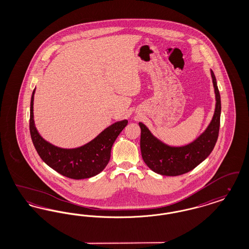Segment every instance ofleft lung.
I'll return each mask as SVG.
<instances>
[{
  "mask_svg": "<svg viewBox=\"0 0 249 249\" xmlns=\"http://www.w3.org/2000/svg\"><path fill=\"white\" fill-rule=\"evenodd\" d=\"M211 75L216 101L214 114L207 129L194 142L185 146H169L158 140L150 130L139 122L142 160L155 173L168 177L181 176L199 165L213 151L219 132L221 102L213 71Z\"/></svg>",
  "mask_w": 249,
  "mask_h": 249,
  "instance_id": "obj_1",
  "label": "left lung"
}]
</instances>
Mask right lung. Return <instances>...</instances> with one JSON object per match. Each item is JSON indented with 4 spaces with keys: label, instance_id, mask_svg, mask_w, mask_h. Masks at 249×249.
I'll return each instance as SVG.
<instances>
[{
    "label": "right lung",
    "instance_id": "right-lung-1",
    "mask_svg": "<svg viewBox=\"0 0 249 249\" xmlns=\"http://www.w3.org/2000/svg\"><path fill=\"white\" fill-rule=\"evenodd\" d=\"M35 92L36 89L31 99L30 132L36 151L43 161L60 175L71 179L92 178L100 174L108 164L112 145L127 126L128 120L112 124L83 146L73 149L59 148L44 140L36 130L34 120Z\"/></svg>",
    "mask_w": 249,
    "mask_h": 249
}]
</instances>
